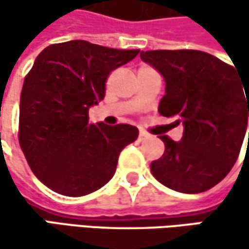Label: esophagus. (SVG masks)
I'll list each match as a JSON object with an SVG mask.
<instances>
[{"label": "esophagus", "instance_id": "34e87169", "mask_svg": "<svg viewBox=\"0 0 249 249\" xmlns=\"http://www.w3.org/2000/svg\"><path fill=\"white\" fill-rule=\"evenodd\" d=\"M145 138H148V134H147L144 129H140V134H138V141H144Z\"/></svg>", "mask_w": 249, "mask_h": 249}]
</instances>
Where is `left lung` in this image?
I'll return each mask as SVG.
<instances>
[{
    "label": "left lung",
    "instance_id": "obj_1",
    "mask_svg": "<svg viewBox=\"0 0 249 249\" xmlns=\"http://www.w3.org/2000/svg\"><path fill=\"white\" fill-rule=\"evenodd\" d=\"M140 57L164 77L166 95L159 112L176 117L184 126L177 142L160 137L166 150L151 163V173L181 193L212 189L239 156L248 125L249 86L235 65L205 52L150 50Z\"/></svg>",
    "mask_w": 249,
    "mask_h": 249
}]
</instances>
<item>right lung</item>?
<instances>
[{
    "mask_svg": "<svg viewBox=\"0 0 249 249\" xmlns=\"http://www.w3.org/2000/svg\"><path fill=\"white\" fill-rule=\"evenodd\" d=\"M138 53L72 40L37 56L21 90L18 141L33 173L53 192L77 197L101 189L137 140L132 125L90 124L89 108L104 99L108 75Z\"/></svg>",
    "mask_w": 249,
    "mask_h": 249,
    "instance_id": "add662e5",
    "label": "right lung"
}]
</instances>
